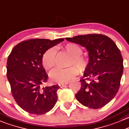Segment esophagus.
<instances>
[{"instance_id":"esophagus-1","label":"esophagus","mask_w":129,"mask_h":129,"mask_svg":"<svg viewBox=\"0 0 129 129\" xmlns=\"http://www.w3.org/2000/svg\"><path fill=\"white\" fill-rule=\"evenodd\" d=\"M68 84H69L68 82H66V83H60V84H58V86H59L60 87H64L65 86H66V85Z\"/></svg>"}]
</instances>
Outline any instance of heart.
<instances>
[{"mask_svg":"<svg viewBox=\"0 0 129 129\" xmlns=\"http://www.w3.org/2000/svg\"><path fill=\"white\" fill-rule=\"evenodd\" d=\"M65 52L71 56L69 66L74 65L66 69H57L50 72V79L57 83H66L71 81L79 74V70L84 72L88 67L89 59L82 55V50L74 43H68L63 48ZM56 63V51L55 48L47 50L42 57V64L46 70H50L55 67ZM78 69H77V68Z\"/></svg>","mask_w":129,"mask_h":129,"instance_id":"1","label":"heart"}]
</instances>
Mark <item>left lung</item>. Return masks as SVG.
I'll return each instance as SVG.
<instances>
[{
	"instance_id": "obj_1",
	"label": "left lung",
	"mask_w": 129,
	"mask_h": 129,
	"mask_svg": "<svg viewBox=\"0 0 129 129\" xmlns=\"http://www.w3.org/2000/svg\"><path fill=\"white\" fill-rule=\"evenodd\" d=\"M85 47L89 64L84 71L76 98L85 107L98 109L108 104L117 93L123 71V58L115 42L102 34L66 38Z\"/></svg>"
}]
</instances>
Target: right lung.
Returning <instances> with one entry per match:
<instances>
[{
    "label": "right lung",
    "mask_w": 129,
    "mask_h": 129,
    "mask_svg": "<svg viewBox=\"0 0 129 129\" xmlns=\"http://www.w3.org/2000/svg\"><path fill=\"white\" fill-rule=\"evenodd\" d=\"M64 40L29 39L16 45L9 55L7 77L16 103L26 112L43 115L53 108L57 101L58 85L46 86L48 75L42 65L45 52Z\"/></svg>",
    "instance_id": "obj_1"
}]
</instances>
